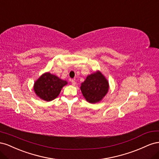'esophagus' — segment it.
<instances>
[{"instance_id": "esophagus-1", "label": "esophagus", "mask_w": 159, "mask_h": 159, "mask_svg": "<svg viewBox=\"0 0 159 159\" xmlns=\"http://www.w3.org/2000/svg\"><path fill=\"white\" fill-rule=\"evenodd\" d=\"M71 83H72V84L73 86H75L76 85V81L75 80H71Z\"/></svg>"}]
</instances>
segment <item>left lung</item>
Returning a JSON list of instances; mask_svg holds the SVG:
<instances>
[{
	"label": "left lung",
	"instance_id": "8db88e82",
	"mask_svg": "<svg viewBox=\"0 0 159 159\" xmlns=\"http://www.w3.org/2000/svg\"><path fill=\"white\" fill-rule=\"evenodd\" d=\"M80 88L86 101L94 104L101 102L106 96L109 89V84L102 72L97 70L87 76Z\"/></svg>",
	"mask_w": 159,
	"mask_h": 159
}]
</instances>
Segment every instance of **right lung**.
<instances>
[{
	"label": "right lung",
	"instance_id": "add662e5",
	"mask_svg": "<svg viewBox=\"0 0 159 159\" xmlns=\"http://www.w3.org/2000/svg\"><path fill=\"white\" fill-rule=\"evenodd\" d=\"M67 84V81L46 72L35 81L33 90L38 97L49 102L55 99L59 95L62 87Z\"/></svg>",
	"mask_w": 159,
	"mask_h": 159
}]
</instances>
